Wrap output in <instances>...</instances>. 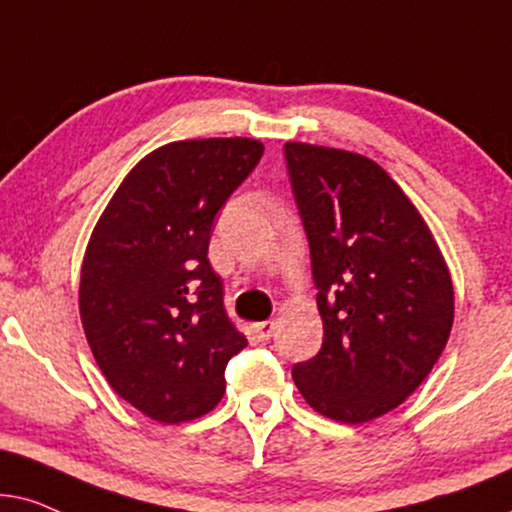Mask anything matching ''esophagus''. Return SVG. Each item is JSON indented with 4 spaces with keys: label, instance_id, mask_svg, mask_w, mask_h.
Here are the masks:
<instances>
[{
    "label": "esophagus",
    "instance_id": "esophagus-1",
    "mask_svg": "<svg viewBox=\"0 0 512 512\" xmlns=\"http://www.w3.org/2000/svg\"><path fill=\"white\" fill-rule=\"evenodd\" d=\"M276 330V320H262V323H255V332L260 339H269Z\"/></svg>",
    "mask_w": 512,
    "mask_h": 512
}]
</instances>
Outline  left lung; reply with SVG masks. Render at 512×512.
Returning <instances> with one entry per match:
<instances>
[{"instance_id": "8db88e82", "label": "left lung", "mask_w": 512, "mask_h": 512, "mask_svg": "<svg viewBox=\"0 0 512 512\" xmlns=\"http://www.w3.org/2000/svg\"><path fill=\"white\" fill-rule=\"evenodd\" d=\"M283 152L323 318V346L292 379L323 417L363 424L395 410L438 363L454 320L452 278L384 168L304 142Z\"/></svg>"}]
</instances>
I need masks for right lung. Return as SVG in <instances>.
Returning <instances> with one entry per match:
<instances>
[{
    "label": "right lung",
    "instance_id": "1",
    "mask_svg": "<svg viewBox=\"0 0 512 512\" xmlns=\"http://www.w3.org/2000/svg\"><path fill=\"white\" fill-rule=\"evenodd\" d=\"M262 154L248 138L163 145L126 175L88 241L79 311L95 363L161 424L213 410L227 363L248 346L224 313L208 245L217 213Z\"/></svg>",
    "mask_w": 512,
    "mask_h": 512
}]
</instances>
